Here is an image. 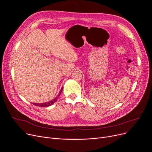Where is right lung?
<instances>
[{
	"label": "right lung",
	"mask_w": 152,
	"mask_h": 152,
	"mask_svg": "<svg viewBox=\"0 0 152 152\" xmlns=\"http://www.w3.org/2000/svg\"><path fill=\"white\" fill-rule=\"evenodd\" d=\"M62 90H63V87H62V88L61 89V91H60V92H59V94L58 95V96H57V97H56V98H55L53 100H51V101H50V102H45V103H33V105H36V106H38V107H49V106H50V105H52L53 104V103H54L55 102H57V99H58L59 95H60V94H61V92Z\"/></svg>",
	"instance_id": "right-lung-1"
}]
</instances>
